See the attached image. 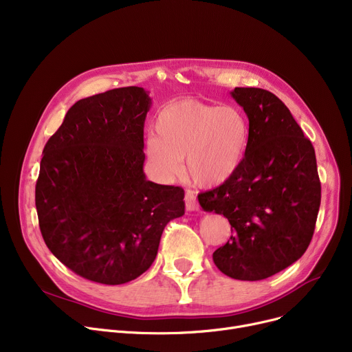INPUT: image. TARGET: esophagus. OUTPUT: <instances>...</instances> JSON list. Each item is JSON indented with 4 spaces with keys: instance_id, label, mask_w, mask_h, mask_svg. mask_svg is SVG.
<instances>
[{
    "instance_id": "34e87169",
    "label": "esophagus",
    "mask_w": 352,
    "mask_h": 352,
    "mask_svg": "<svg viewBox=\"0 0 352 352\" xmlns=\"http://www.w3.org/2000/svg\"><path fill=\"white\" fill-rule=\"evenodd\" d=\"M184 203H186V210H188V212H197L199 210V203H197L196 195L193 192H190V190L186 192Z\"/></svg>"
}]
</instances>
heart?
Masks as SVG:
<instances>
[{
	"mask_svg": "<svg viewBox=\"0 0 352 352\" xmlns=\"http://www.w3.org/2000/svg\"><path fill=\"white\" fill-rule=\"evenodd\" d=\"M156 135L144 143L153 173L175 177L184 157L188 175L217 188L240 170L250 146V122L236 107H216L193 98L170 100L157 111Z\"/></svg>",
	"mask_w": 352,
	"mask_h": 352,
	"instance_id": "obj_1",
	"label": "heart"
}]
</instances>
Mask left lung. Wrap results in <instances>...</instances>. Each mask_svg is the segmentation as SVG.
<instances>
[{
    "instance_id": "1",
    "label": "left lung",
    "mask_w": 352,
    "mask_h": 352,
    "mask_svg": "<svg viewBox=\"0 0 352 352\" xmlns=\"http://www.w3.org/2000/svg\"><path fill=\"white\" fill-rule=\"evenodd\" d=\"M250 122V146L240 170L200 193L204 212L223 214L233 236L213 253L236 280L272 277L296 263L313 239L321 203L316 152L292 112L272 92L234 88Z\"/></svg>"
}]
</instances>
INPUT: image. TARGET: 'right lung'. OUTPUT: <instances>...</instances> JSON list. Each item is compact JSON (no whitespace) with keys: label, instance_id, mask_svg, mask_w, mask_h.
<instances>
[{"label":"right lung","instance_id":"right-lung-1","mask_svg":"<svg viewBox=\"0 0 352 352\" xmlns=\"http://www.w3.org/2000/svg\"><path fill=\"white\" fill-rule=\"evenodd\" d=\"M151 103L139 87L80 99L44 148L35 186L41 234L87 280L138 278L155 261L164 227L184 214V190L143 173Z\"/></svg>","mask_w":352,"mask_h":352}]
</instances>
